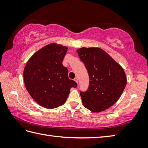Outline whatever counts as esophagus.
I'll return each mask as SVG.
<instances>
[{
	"instance_id": "34e87169",
	"label": "esophagus",
	"mask_w": 148,
	"mask_h": 148,
	"mask_svg": "<svg viewBox=\"0 0 148 148\" xmlns=\"http://www.w3.org/2000/svg\"><path fill=\"white\" fill-rule=\"evenodd\" d=\"M74 81H76V82L77 83H78V79H77V77H75V78H74Z\"/></svg>"
}]
</instances>
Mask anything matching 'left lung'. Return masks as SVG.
Returning <instances> with one entry per match:
<instances>
[{"instance_id": "obj_1", "label": "left lung", "mask_w": 148, "mask_h": 148, "mask_svg": "<svg viewBox=\"0 0 148 148\" xmlns=\"http://www.w3.org/2000/svg\"><path fill=\"white\" fill-rule=\"evenodd\" d=\"M89 75V86L80 92L83 104L99 112L117 102L127 84L123 69L111 56L99 48H81L77 50Z\"/></svg>"}]
</instances>
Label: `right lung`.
Masks as SVG:
<instances>
[{
	"label": "right lung",
	"mask_w": 148,
	"mask_h": 148,
	"mask_svg": "<svg viewBox=\"0 0 148 148\" xmlns=\"http://www.w3.org/2000/svg\"><path fill=\"white\" fill-rule=\"evenodd\" d=\"M67 47L51 43L31 56L23 71L25 85L32 99L44 108L54 109L65 102L76 81L62 64Z\"/></svg>",
	"instance_id": "obj_1"
}]
</instances>
